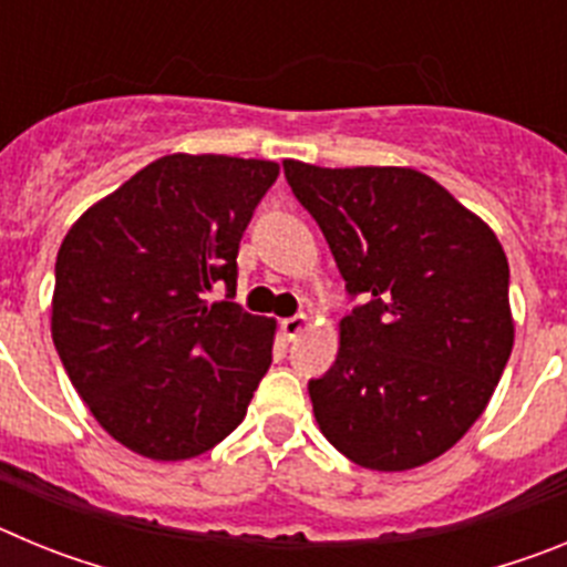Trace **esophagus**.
Wrapping results in <instances>:
<instances>
[{
    "mask_svg": "<svg viewBox=\"0 0 567 567\" xmlns=\"http://www.w3.org/2000/svg\"><path fill=\"white\" fill-rule=\"evenodd\" d=\"M307 323H309L307 315H292V318L280 320V332H284V338L287 340H295L303 329H307Z\"/></svg>",
    "mask_w": 567,
    "mask_h": 567,
    "instance_id": "esophagus-1",
    "label": "esophagus"
}]
</instances>
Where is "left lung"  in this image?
Listing matches in <instances>:
<instances>
[{"label": "left lung", "instance_id": "8db88e82", "mask_svg": "<svg viewBox=\"0 0 567 567\" xmlns=\"http://www.w3.org/2000/svg\"><path fill=\"white\" fill-rule=\"evenodd\" d=\"M284 175L346 289L369 298L309 383L320 432L363 468L432 463L485 412L514 349L503 244L420 169L287 158Z\"/></svg>", "mask_w": 567, "mask_h": 567}]
</instances>
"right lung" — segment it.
I'll return each instance as SVG.
<instances>
[{
  "instance_id": "obj_1",
  "label": "right lung",
  "mask_w": 567,
  "mask_h": 567,
  "mask_svg": "<svg viewBox=\"0 0 567 567\" xmlns=\"http://www.w3.org/2000/svg\"><path fill=\"white\" fill-rule=\"evenodd\" d=\"M280 167L173 153L99 198L56 255L50 334L113 440L147 460L198 457L238 429L272 363L275 320L233 300L238 244Z\"/></svg>"
}]
</instances>
